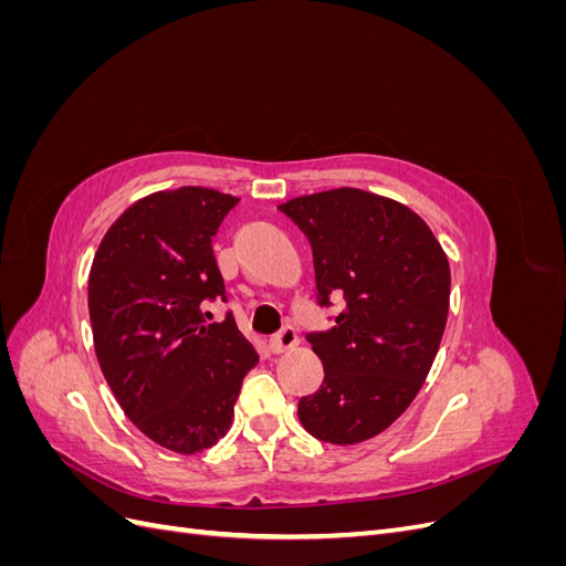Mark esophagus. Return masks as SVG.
Masks as SVG:
<instances>
[{
	"instance_id": "34e87169",
	"label": "esophagus",
	"mask_w": 566,
	"mask_h": 566,
	"mask_svg": "<svg viewBox=\"0 0 566 566\" xmlns=\"http://www.w3.org/2000/svg\"><path fill=\"white\" fill-rule=\"evenodd\" d=\"M297 342H300V337H297L295 328H290V325H285V328H283L281 333H276V335H273V337L269 339V349H271L273 354H283V352H287V349L297 347Z\"/></svg>"
}]
</instances>
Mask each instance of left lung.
I'll return each mask as SVG.
<instances>
[{
  "instance_id": "1",
  "label": "left lung",
  "mask_w": 566,
  "mask_h": 566,
  "mask_svg": "<svg viewBox=\"0 0 566 566\" xmlns=\"http://www.w3.org/2000/svg\"><path fill=\"white\" fill-rule=\"evenodd\" d=\"M279 208L310 238L318 304L345 297L333 328L310 335L325 378L297 416L312 437L352 447L385 432L432 368L449 316L447 252L413 210L361 188Z\"/></svg>"
}]
</instances>
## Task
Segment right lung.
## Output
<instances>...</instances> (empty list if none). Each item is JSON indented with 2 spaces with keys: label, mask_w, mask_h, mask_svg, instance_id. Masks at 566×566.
Masks as SVG:
<instances>
[{
  "label": "right lung",
  "mask_w": 566,
  "mask_h": 566,
  "mask_svg": "<svg viewBox=\"0 0 566 566\" xmlns=\"http://www.w3.org/2000/svg\"><path fill=\"white\" fill-rule=\"evenodd\" d=\"M238 198L181 186L119 214L90 271V321L101 373L119 408L160 447L193 455L229 432L243 378L260 356L231 314L212 235Z\"/></svg>",
  "instance_id": "right-lung-1"
}]
</instances>
